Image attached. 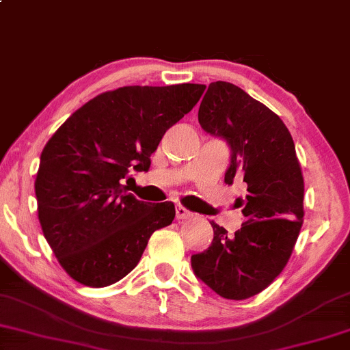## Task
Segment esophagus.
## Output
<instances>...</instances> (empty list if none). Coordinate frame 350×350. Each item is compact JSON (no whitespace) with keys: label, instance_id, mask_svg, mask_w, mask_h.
Masks as SVG:
<instances>
[{"label":"esophagus","instance_id":"esophagus-1","mask_svg":"<svg viewBox=\"0 0 350 350\" xmlns=\"http://www.w3.org/2000/svg\"><path fill=\"white\" fill-rule=\"evenodd\" d=\"M176 214H178V219H189V217H192V213L189 211V209H185L184 206H179L176 208Z\"/></svg>","mask_w":350,"mask_h":350}]
</instances>
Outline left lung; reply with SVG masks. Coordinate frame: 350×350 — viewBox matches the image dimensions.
Segmentation results:
<instances>
[{"instance_id": "obj_1", "label": "left lung", "mask_w": 350, "mask_h": 350, "mask_svg": "<svg viewBox=\"0 0 350 350\" xmlns=\"http://www.w3.org/2000/svg\"><path fill=\"white\" fill-rule=\"evenodd\" d=\"M198 123L230 148L226 184L241 179L245 222L234 235L211 222L214 237L192 256L193 273L226 299L241 301L267 288L290 259L304 217V179L293 137L280 116L241 88L214 81L204 92Z\"/></svg>"}]
</instances>
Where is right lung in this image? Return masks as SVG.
Returning a JSON list of instances; mask_svg holds the SVG:
<instances>
[{"instance_id": "1", "label": "right lung", "mask_w": 350, "mask_h": 350, "mask_svg": "<svg viewBox=\"0 0 350 350\" xmlns=\"http://www.w3.org/2000/svg\"><path fill=\"white\" fill-rule=\"evenodd\" d=\"M204 85L123 86L86 102L40 157L38 219L73 280L102 288L126 277L174 203L139 202L124 183L147 171L161 137L200 100ZM127 180L124 181V179Z\"/></svg>"}]
</instances>
